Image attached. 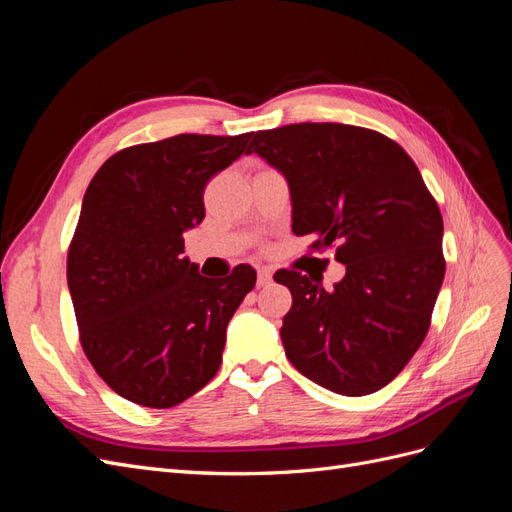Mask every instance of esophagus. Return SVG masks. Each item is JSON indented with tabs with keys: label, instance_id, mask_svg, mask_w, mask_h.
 I'll return each instance as SVG.
<instances>
[{
	"label": "esophagus",
	"instance_id": "obj_1",
	"mask_svg": "<svg viewBox=\"0 0 512 512\" xmlns=\"http://www.w3.org/2000/svg\"><path fill=\"white\" fill-rule=\"evenodd\" d=\"M271 277H273V271L269 267H262L258 269V286H267L271 284Z\"/></svg>",
	"mask_w": 512,
	"mask_h": 512
}]
</instances>
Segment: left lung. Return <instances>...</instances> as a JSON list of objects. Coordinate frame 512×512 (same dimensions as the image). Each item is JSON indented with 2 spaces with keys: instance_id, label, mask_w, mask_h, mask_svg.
Segmentation results:
<instances>
[{
  "instance_id": "obj_1",
  "label": "left lung",
  "mask_w": 512,
  "mask_h": 512,
  "mask_svg": "<svg viewBox=\"0 0 512 512\" xmlns=\"http://www.w3.org/2000/svg\"><path fill=\"white\" fill-rule=\"evenodd\" d=\"M288 179L292 232L335 247L346 275L333 290L282 269L290 288L282 344L303 376L333 393L380 391L421 348L444 280L442 213L393 138L346 123H290L252 134Z\"/></svg>"
}]
</instances>
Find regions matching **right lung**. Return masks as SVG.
I'll use <instances>...</instances> for the list:
<instances>
[{"label": "right lung", "instance_id": "obj_1", "mask_svg": "<svg viewBox=\"0 0 512 512\" xmlns=\"http://www.w3.org/2000/svg\"><path fill=\"white\" fill-rule=\"evenodd\" d=\"M250 136L126 147L85 192L68 247L79 339L96 374L138 406L173 408L218 374L228 322L256 284L252 267L218 284L181 256L183 230L205 218V185Z\"/></svg>", "mask_w": 512, "mask_h": 512}]
</instances>
